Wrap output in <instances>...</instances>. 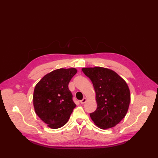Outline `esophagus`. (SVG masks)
Here are the masks:
<instances>
[{
    "instance_id": "esophagus-1",
    "label": "esophagus",
    "mask_w": 158,
    "mask_h": 158,
    "mask_svg": "<svg viewBox=\"0 0 158 158\" xmlns=\"http://www.w3.org/2000/svg\"><path fill=\"white\" fill-rule=\"evenodd\" d=\"M86 100H87V99L85 98H83L81 100H80V103H81V104H84L86 102Z\"/></svg>"
}]
</instances>
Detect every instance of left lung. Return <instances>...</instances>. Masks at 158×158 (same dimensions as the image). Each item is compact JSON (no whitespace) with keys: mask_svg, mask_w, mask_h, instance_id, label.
<instances>
[{"mask_svg":"<svg viewBox=\"0 0 158 158\" xmlns=\"http://www.w3.org/2000/svg\"><path fill=\"white\" fill-rule=\"evenodd\" d=\"M96 92L97 109L89 114L101 129L115 126L126 116L130 102V92L126 82L113 70L103 68H83Z\"/></svg>","mask_w":158,"mask_h":158,"instance_id":"obj_1","label":"left lung"}]
</instances>
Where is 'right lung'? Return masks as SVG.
I'll use <instances>...</instances> for the list:
<instances>
[{
  "instance_id": "1",
  "label": "right lung",
  "mask_w": 158,
  "mask_h": 158,
  "mask_svg": "<svg viewBox=\"0 0 158 158\" xmlns=\"http://www.w3.org/2000/svg\"><path fill=\"white\" fill-rule=\"evenodd\" d=\"M77 72L75 68L53 70L35 86L33 94L35 113L51 128L64 126L75 108L69 83Z\"/></svg>"
}]
</instances>
